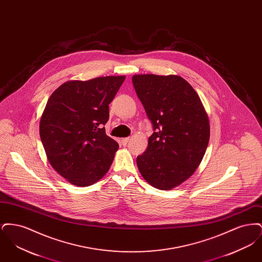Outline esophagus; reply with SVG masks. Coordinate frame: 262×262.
<instances>
[{"label": "esophagus", "instance_id": "34e87169", "mask_svg": "<svg viewBox=\"0 0 262 262\" xmlns=\"http://www.w3.org/2000/svg\"><path fill=\"white\" fill-rule=\"evenodd\" d=\"M130 140V138L129 137H125V138H122V143H123V145H126L127 143H128V141Z\"/></svg>", "mask_w": 262, "mask_h": 262}]
</instances>
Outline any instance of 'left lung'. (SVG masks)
Masks as SVG:
<instances>
[{
    "mask_svg": "<svg viewBox=\"0 0 262 262\" xmlns=\"http://www.w3.org/2000/svg\"><path fill=\"white\" fill-rule=\"evenodd\" d=\"M133 84L152 126L138 170L152 187L169 190L195 172L205 154L210 125L200 96L179 75H136Z\"/></svg>",
    "mask_w": 262,
    "mask_h": 262,
    "instance_id": "1",
    "label": "left lung"
}]
</instances>
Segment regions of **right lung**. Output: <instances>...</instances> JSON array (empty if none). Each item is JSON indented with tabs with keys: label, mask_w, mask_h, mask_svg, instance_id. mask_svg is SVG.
Returning <instances> with one entry per match:
<instances>
[{
	"label": "right lung",
	"mask_w": 262,
	"mask_h": 262,
	"mask_svg": "<svg viewBox=\"0 0 262 262\" xmlns=\"http://www.w3.org/2000/svg\"><path fill=\"white\" fill-rule=\"evenodd\" d=\"M125 75L71 80L57 88L40 119L39 132L51 166L71 184L88 187L109 171L119 144L103 125Z\"/></svg>",
	"instance_id": "right-lung-1"
}]
</instances>
